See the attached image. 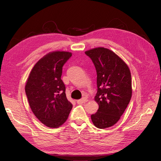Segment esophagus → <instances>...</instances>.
Listing matches in <instances>:
<instances>
[{
	"label": "esophagus",
	"instance_id": "34e87169",
	"mask_svg": "<svg viewBox=\"0 0 161 161\" xmlns=\"http://www.w3.org/2000/svg\"><path fill=\"white\" fill-rule=\"evenodd\" d=\"M88 101L87 97H83L82 99H80V100H77V103L78 104H83V103H87V102Z\"/></svg>",
	"mask_w": 161,
	"mask_h": 161
}]
</instances>
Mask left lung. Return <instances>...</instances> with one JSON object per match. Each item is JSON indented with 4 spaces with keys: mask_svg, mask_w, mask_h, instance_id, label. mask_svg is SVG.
Returning <instances> with one entry per match:
<instances>
[{
    "mask_svg": "<svg viewBox=\"0 0 161 161\" xmlns=\"http://www.w3.org/2000/svg\"><path fill=\"white\" fill-rule=\"evenodd\" d=\"M97 72V92L94 100L97 111L91 115L96 127L103 129L115 125L123 115L132 96L131 73L128 65L112 50L97 47L85 51Z\"/></svg>",
    "mask_w": 161,
    "mask_h": 161,
    "instance_id": "8db88e82",
    "label": "left lung"
}]
</instances>
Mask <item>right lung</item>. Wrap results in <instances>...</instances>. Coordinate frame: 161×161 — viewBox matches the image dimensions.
<instances>
[{
  "label": "right lung",
  "mask_w": 161,
  "mask_h": 161,
  "mask_svg": "<svg viewBox=\"0 0 161 161\" xmlns=\"http://www.w3.org/2000/svg\"><path fill=\"white\" fill-rule=\"evenodd\" d=\"M72 54L58 50L45 54L35 64L26 82L25 92L31 111L47 127L62 126L72 108L61 79L63 65Z\"/></svg>",
  "instance_id": "add662e5"
}]
</instances>
